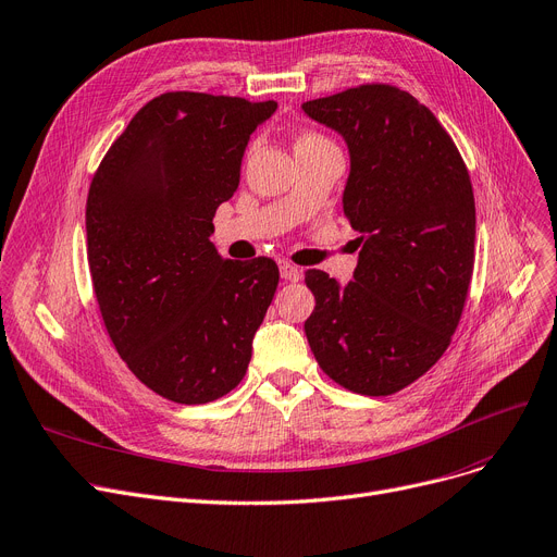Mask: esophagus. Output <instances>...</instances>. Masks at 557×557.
I'll return each mask as SVG.
<instances>
[{"instance_id": "esophagus-1", "label": "esophagus", "mask_w": 557, "mask_h": 557, "mask_svg": "<svg viewBox=\"0 0 557 557\" xmlns=\"http://www.w3.org/2000/svg\"><path fill=\"white\" fill-rule=\"evenodd\" d=\"M280 275H282V280H286V282H298L302 273H300V269H296V265L282 261V263H280Z\"/></svg>"}]
</instances>
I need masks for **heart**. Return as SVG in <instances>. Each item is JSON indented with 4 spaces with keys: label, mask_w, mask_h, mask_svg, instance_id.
I'll return each mask as SVG.
<instances>
[{
    "label": "heart",
    "mask_w": 557,
    "mask_h": 557,
    "mask_svg": "<svg viewBox=\"0 0 557 557\" xmlns=\"http://www.w3.org/2000/svg\"><path fill=\"white\" fill-rule=\"evenodd\" d=\"M321 143H330L327 138H323L321 134H313V132H307V134H300L298 140H296V148H305V145H321Z\"/></svg>",
    "instance_id": "obj_1"
}]
</instances>
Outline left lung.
Segmentation results:
<instances>
[{"instance_id":"left-lung-1","label":"left lung","mask_w":557,"mask_h":557,"mask_svg":"<svg viewBox=\"0 0 557 557\" xmlns=\"http://www.w3.org/2000/svg\"><path fill=\"white\" fill-rule=\"evenodd\" d=\"M302 111L348 145L344 213L361 236L352 280L307 271L319 367L361 396H389L450 344L473 273L475 202L453 138L407 90L348 88Z\"/></svg>"}]
</instances>
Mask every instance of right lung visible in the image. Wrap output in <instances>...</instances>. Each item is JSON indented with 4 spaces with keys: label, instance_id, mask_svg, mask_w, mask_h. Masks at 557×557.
Listing matches in <instances>:
<instances>
[{
    "label": "right lung",
    "instance_id": "right-lung-1",
    "mask_svg": "<svg viewBox=\"0 0 557 557\" xmlns=\"http://www.w3.org/2000/svg\"><path fill=\"white\" fill-rule=\"evenodd\" d=\"M277 102L163 92L115 138L86 202L88 265L107 332L129 371L182 405L244 380L280 282L269 257L232 261L213 215L240 180L250 134Z\"/></svg>",
    "mask_w": 557,
    "mask_h": 557
}]
</instances>
